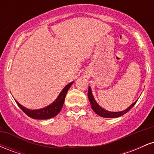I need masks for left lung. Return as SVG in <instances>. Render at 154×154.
I'll list each match as a JSON object with an SVG mask.
<instances>
[{
	"mask_svg": "<svg viewBox=\"0 0 154 154\" xmlns=\"http://www.w3.org/2000/svg\"><path fill=\"white\" fill-rule=\"evenodd\" d=\"M88 98H89L90 103H91V107L92 109H93V110L98 115L105 118H115V117H119V116L124 115V114H126L127 112H128V111H130V109L134 106H135L136 102L137 101V100L136 101L134 102L133 103H132L131 105L128 108V109H125V110H123L122 111H116V112H112V111H107L106 110V109H103V108L100 106L97 103V102L95 101L94 97H93V93H92L91 87H89V88H88Z\"/></svg>",
	"mask_w": 154,
	"mask_h": 154,
	"instance_id": "1",
	"label": "left lung"
}]
</instances>
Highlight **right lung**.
<instances>
[{"mask_svg":"<svg viewBox=\"0 0 154 154\" xmlns=\"http://www.w3.org/2000/svg\"><path fill=\"white\" fill-rule=\"evenodd\" d=\"M74 82H70L67 85L63 88V89L61 91V93H59V96L57 97L56 100L51 103L50 105L47 106L46 107L43 108V109H35V110H31V109H26L22 105L16 100L17 105L22 110L24 111V113L29 117L32 118V119H48L54 117L57 115L60 112V111L62 109L63 103H64L65 97H66L67 91H69L70 87Z\"/></svg>","mask_w":154,"mask_h":154,"instance_id":"add662e5","label":"right lung"}]
</instances>
